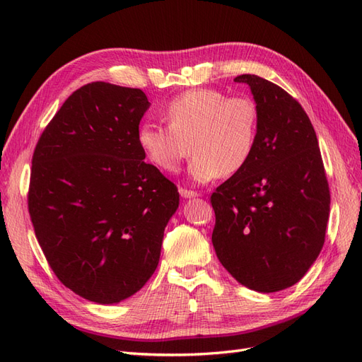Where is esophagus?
I'll return each mask as SVG.
<instances>
[{
    "instance_id": "1",
    "label": "esophagus",
    "mask_w": 362,
    "mask_h": 362,
    "mask_svg": "<svg viewBox=\"0 0 362 362\" xmlns=\"http://www.w3.org/2000/svg\"><path fill=\"white\" fill-rule=\"evenodd\" d=\"M180 194L182 196V198H196V196H199L198 192L194 190H187V189H180Z\"/></svg>"
}]
</instances>
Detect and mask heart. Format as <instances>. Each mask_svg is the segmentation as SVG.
<instances>
[{"mask_svg": "<svg viewBox=\"0 0 362 362\" xmlns=\"http://www.w3.org/2000/svg\"><path fill=\"white\" fill-rule=\"evenodd\" d=\"M164 116L168 125L144 124L137 136L146 157L163 170H177L193 149L192 178L208 182L243 170L254 156L259 112L249 96L193 89L172 98Z\"/></svg>", "mask_w": 362, "mask_h": 362, "instance_id": "b5f03b06", "label": "heart"}]
</instances>
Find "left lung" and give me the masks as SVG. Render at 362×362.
I'll return each mask as SVG.
<instances>
[{"label": "left lung", "mask_w": 362, "mask_h": 362, "mask_svg": "<svg viewBox=\"0 0 362 362\" xmlns=\"http://www.w3.org/2000/svg\"><path fill=\"white\" fill-rule=\"evenodd\" d=\"M250 86L259 112L254 156L211 194V242L231 275L273 293L302 279L325 243L331 193L308 115L282 87L258 75Z\"/></svg>", "instance_id": "8db88e82"}]
</instances>
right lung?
Here are the masks:
<instances>
[{
	"instance_id": "obj_1",
	"label": "right lung",
	"mask_w": 362,
	"mask_h": 362,
	"mask_svg": "<svg viewBox=\"0 0 362 362\" xmlns=\"http://www.w3.org/2000/svg\"><path fill=\"white\" fill-rule=\"evenodd\" d=\"M140 89L93 81L76 89L40 134L28 213L64 287L96 303L137 293L156 272L177 185L139 145Z\"/></svg>"
}]
</instances>
